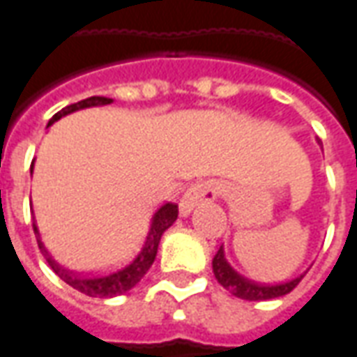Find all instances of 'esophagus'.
Listing matches in <instances>:
<instances>
[{
  "instance_id": "1",
  "label": "esophagus",
  "mask_w": 357,
  "mask_h": 357,
  "mask_svg": "<svg viewBox=\"0 0 357 357\" xmlns=\"http://www.w3.org/2000/svg\"><path fill=\"white\" fill-rule=\"evenodd\" d=\"M222 193V185L215 179H207V181H197L183 193V197L179 199V213L181 217H188L191 211L197 207L203 201H213L217 195Z\"/></svg>"
}]
</instances>
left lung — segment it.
Returning a JSON list of instances; mask_svg holds the SVG:
<instances>
[{
  "label": "left lung",
  "mask_w": 357,
  "mask_h": 357,
  "mask_svg": "<svg viewBox=\"0 0 357 357\" xmlns=\"http://www.w3.org/2000/svg\"><path fill=\"white\" fill-rule=\"evenodd\" d=\"M213 273L219 281L220 285L227 291H230L234 297L246 301H268L275 299V297H283L297 287V283L303 280V275L295 278V280L285 281V283H278V285H261L256 281L246 280L244 275H240L238 271L230 266L227 258H225V248L220 246L219 252L213 258Z\"/></svg>",
  "instance_id": "left-lung-1"
}]
</instances>
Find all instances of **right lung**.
<instances>
[{
    "label": "right lung",
    "mask_w": 357,
    "mask_h": 357,
    "mask_svg": "<svg viewBox=\"0 0 357 357\" xmlns=\"http://www.w3.org/2000/svg\"><path fill=\"white\" fill-rule=\"evenodd\" d=\"M113 103V99L101 96L87 97V99H82L77 103H72L68 105L62 111H58L54 117L48 121L46 127H50L52 123H56L58 119L66 117L74 111H79V109L87 107H101V105H109ZM31 174H33V164H31ZM178 219V205L176 203H166L162 205L154 217H152V222H150V230H148V236L144 240V246L140 250L135 260L128 264L127 268L115 271V273H109V275H101V278H86V275H76L72 271L64 270L62 266H58V261H54V258L48 254L45 242L40 240V234H38V227L36 222H33V230L36 234V242H38V248L43 252V256L48 261V266L54 270L58 278L62 281H66L68 285H72L74 289L82 291L84 295H89V297H99V299H109V297H117V295H123L127 293L128 289H132L137 285L138 281L142 280L146 275V271L150 270V266L156 260V254H158V244L162 234L176 222Z\"/></svg>",
    "instance_id": "right-lung-1"
}]
</instances>
